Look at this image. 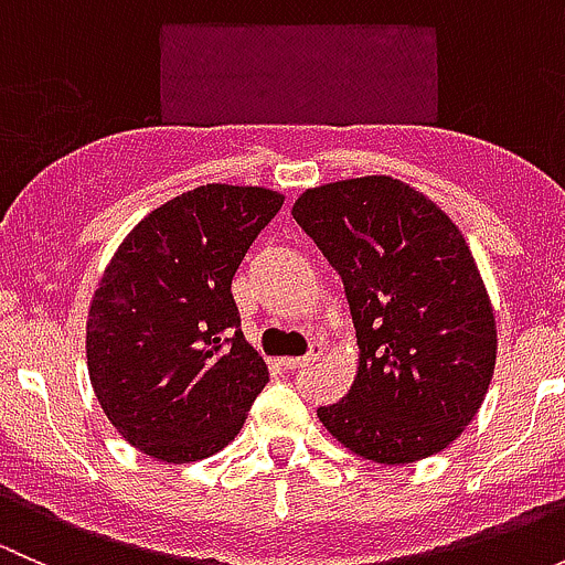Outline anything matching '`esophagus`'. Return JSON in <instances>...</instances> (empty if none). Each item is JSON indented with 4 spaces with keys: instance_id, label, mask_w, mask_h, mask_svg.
<instances>
[{
    "instance_id": "1",
    "label": "esophagus",
    "mask_w": 565,
    "mask_h": 565,
    "mask_svg": "<svg viewBox=\"0 0 565 565\" xmlns=\"http://www.w3.org/2000/svg\"><path fill=\"white\" fill-rule=\"evenodd\" d=\"M319 355H322V344H315V347H311L309 355H303V358H281V361H278V363H281L284 369H292V372H295V369L311 366V363H315Z\"/></svg>"
}]
</instances>
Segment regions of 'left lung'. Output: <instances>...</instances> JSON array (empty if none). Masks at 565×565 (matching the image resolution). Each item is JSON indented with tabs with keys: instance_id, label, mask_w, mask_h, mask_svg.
Masks as SVG:
<instances>
[{
	"instance_id": "8db88e82",
	"label": "left lung",
	"mask_w": 565,
	"mask_h": 565,
	"mask_svg": "<svg viewBox=\"0 0 565 565\" xmlns=\"http://www.w3.org/2000/svg\"><path fill=\"white\" fill-rule=\"evenodd\" d=\"M292 218L339 270L358 335L355 380L319 407L361 459L413 465L476 418L498 361V322L459 226L388 174L306 188Z\"/></svg>"
}]
</instances>
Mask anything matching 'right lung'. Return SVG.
<instances>
[{
  "label": "right lung",
  "mask_w": 565,
  "mask_h": 565,
  "mask_svg": "<svg viewBox=\"0 0 565 565\" xmlns=\"http://www.w3.org/2000/svg\"><path fill=\"white\" fill-rule=\"evenodd\" d=\"M284 193L210 182L125 235L87 315V369L114 429L156 461L230 446L267 383L243 339L232 276Z\"/></svg>",
  "instance_id": "add662e5"
}]
</instances>
